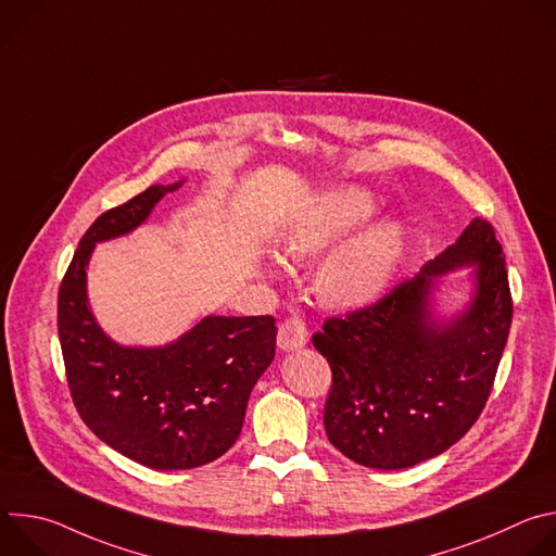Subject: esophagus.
Wrapping results in <instances>:
<instances>
[{"label": "esophagus", "instance_id": "1", "mask_svg": "<svg viewBox=\"0 0 556 556\" xmlns=\"http://www.w3.org/2000/svg\"><path fill=\"white\" fill-rule=\"evenodd\" d=\"M307 343V328L303 326L301 319H286L279 326V334H277V345L283 352H294L301 350Z\"/></svg>", "mask_w": 556, "mask_h": 556}]
</instances>
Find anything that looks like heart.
Here are the masks:
<instances>
[{
  "label": "heart",
  "mask_w": 556,
  "mask_h": 556,
  "mask_svg": "<svg viewBox=\"0 0 556 556\" xmlns=\"http://www.w3.org/2000/svg\"><path fill=\"white\" fill-rule=\"evenodd\" d=\"M376 211L363 189H337L312 200L286 228L283 247L292 257L312 255L337 242ZM405 251V232L380 222L334 249L314 270V292L330 307H356L371 301L391 279Z\"/></svg>",
  "instance_id": "1"
}]
</instances>
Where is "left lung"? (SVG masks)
<instances>
[{
	"instance_id": "8db88e82",
	"label": "left lung",
	"mask_w": 556,
	"mask_h": 556,
	"mask_svg": "<svg viewBox=\"0 0 556 556\" xmlns=\"http://www.w3.org/2000/svg\"><path fill=\"white\" fill-rule=\"evenodd\" d=\"M472 267L469 303L433 309L439 277ZM513 299L495 228L475 217L457 242L369 307L312 337L332 367L328 440L361 466L395 470L453 446L480 418L508 341Z\"/></svg>"
}]
</instances>
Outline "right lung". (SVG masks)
I'll return each mask as SVG.
<instances>
[{
	"mask_svg": "<svg viewBox=\"0 0 556 556\" xmlns=\"http://www.w3.org/2000/svg\"><path fill=\"white\" fill-rule=\"evenodd\" d=\"M182 182L153 185L105 211L81 237L59 288V341L78 416L108 446L155 470L195 468L235 444L277 343L273 316L208 314L157 348L121 345L99 326L88 301L97 244L136 230Z\"/></svg>",
	"mask_w": 556,
	"mask_h": 556,
	"instance_id": "right-lung-1",
	"label": "right lung"
}]
</instances>
